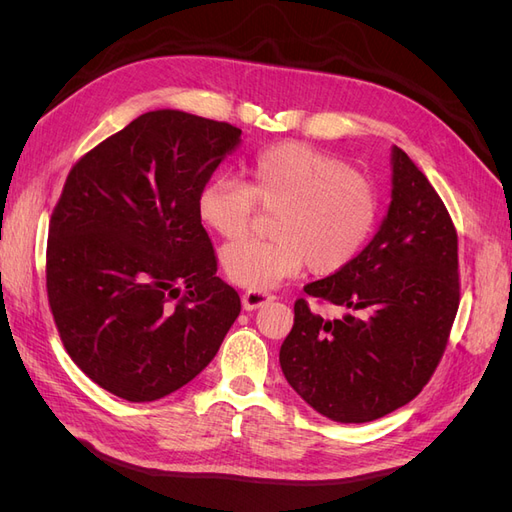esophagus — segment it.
I'll return each instance as SVG.
<instances>
[{"label":"esophagus","mask_w":512,"mask_h":512,"mask_svg":"<svg viewBox=\"0 0 512 512\" xmlns=\"http://www.w3.org/2000/svg\"><path fill=\"white\" fill-rule=\"evenodd\" d=\"M275 297L269 292H260V290H247L243 297H241V303H243V309H247V312H252V309H258L262 305L271 303Z\"/></svg>","instance_id":"34e87169"}]
</instances>
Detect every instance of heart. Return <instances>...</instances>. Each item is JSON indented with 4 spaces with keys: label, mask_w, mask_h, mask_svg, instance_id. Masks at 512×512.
Listing matches in <instances>:
<instances>
[{
    "label": "heart",
    "mask_w": 512,
    "mask_h": 512,
    "mask_svg": "<svg viewBox=\"0 0 512 512\" xmlns=\"http://www.w3.org/2000/svg\"><path fill=\"white\" fill-rule=\"evenodd\" d=\"M256 205L275 213L273 241H232L220 262L232 282L271 290L307 265L316 275L346 269L363 252L380 215L376 185L342 158L303 143L258 153L247 183L218 175L198 192V218L224 239L241 237Z\"/></svg>",
    "instance_id": "b5f03b06"
}]
</instances>
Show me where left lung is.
Masks as SVG:
<instances>
[{
	"instance_id": "left-lung-1",
	"label": "left lung",
	"mask_w": 512,
	"mask_h": 512,
	"mask_svg": "<svg viewBox=\"0 0 512 512\" xmlns=\"http://www.w3.org/2000/svg\"><path fill=\"white\" fill-rule=\"evenodd\" d=\"M391 170V205L374 239L346 269L305 286L350 312L327 320L299 299L280 348L288 384L335 423L376 421L421 393L459 307L451 215L399 147Z\"/></svg>"
}]
</instances>
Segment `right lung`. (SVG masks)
<instances>
[{
	"instance_id": "obj_1",
	"label": "right lung",
	"mask_w": 512,
	"mask_h": 512,
	"mask_svg": "<svg viewBox=\"0 0 512 512\" xmlns=\"http://www.w3.org/2000/svg\"><path fill=\"white\" fill-rule=\"evenodd\" d=\"M241 145L230 123L158 108L91 149L53 211L46 292L72 361L104 391L156 401L194 380L241 312L196 200Z\"/></svg>"
}]
</instances>
